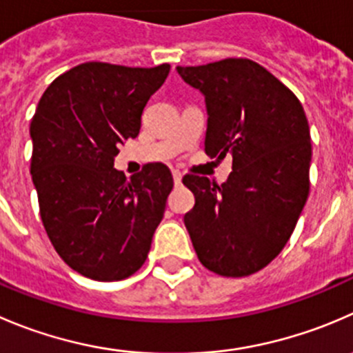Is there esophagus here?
<instances>
[{
  "label": "esophagus",
  "mask_w": 353,
  "mask_h": 353,
  "mask_svg": "<svg viewBox=\"0 0 353 353\" xmlns=\"http://www.w3.org/2000/svg\"><path fill=\"white\" fill-rule=\"evenodd\" d=\"M172 177L176 184H181V181H183V174H181L179 170H172Z\"/></svg>",
  "instance_id": "34e87169"
}]
</instances>
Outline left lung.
Segmentation results:
<instances>
[{
    "mask_svg": "<svg viewBox=\"0 0 353 353\" xmlns=\"http://www.w3.org/2000/svg\"><path fill=\"white\" fill-rule=\"evenodd\" d=\"M177 72L205 97V153L232 157V172L221 186L184 177L194 194L184 224L208 271L250 276L285 248L309 196L312 145L305 112L279 79L248 58Z\"/></svg>",
    "mask_w": 353,
    "mask_h": 353,
    "instance_id": "left-lung-1",
    "label": "left lung"
}]
</instances>
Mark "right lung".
<instances>
[{"instance_id":"right-lung-1","label":"right lung","mask_w":353,"mask_h":353,"mask_svg":"<svg viewBox=\"0 0 353 353\" xmlns=\"http://www.w3.org/2000/svg\"><path fill=\"white\" fill-rule=\"evenodd\" d=\"M169 70L81 63L48 85L30 122V174L48 238L68 268L94 281L134 274L165 212L167 165L148 163L128 179L114 160L139 134Z\"/></svg>"}]
</instances>
